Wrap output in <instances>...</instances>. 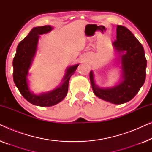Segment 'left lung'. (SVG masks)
I'll list each match as a JSON object with an SVG mask.
<instances>
[{"label": "left lung", "mask_w": 152, "mask_h": 152, "mask_svg": "<svg viewBox=\"0 0 152 152\" xmlns=\"http://www.w3.org/2000/svg\"><path fill=\"white\" fill-rule=\"evenodd\" d=\"M116 40L113 48L120 64L121 79L115 86L100 88L95 84L94 75L90 72V80L94 94L103 100L121 104L134 98L146 77L147 60L142 45L132 32L125 27L117 26Z\"/></svg>", "instance_id": "left-lung-1"}]
</instances>
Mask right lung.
<instances>
[{"instance_id": "add662e5", "label": "right lung", "mask_w": 152, "mask_h": 152, "mask_svg": "<svg viewBox=\"0 0 152 152\" xmlns=\"http://www.w3.org/2000/svg\"><path fill=\"white\" fill-rule=\"evenodd\" d=\"M50 26L35 27L26 38L18 43L15 57L13 59V79L14 84L24 98L32 104L39 107H52L65 98L68 93L70 77L75 73L79 64L67 68L59 86L48 92L37 95L32 93L29 86L28 76L38 46L39 35L50 32Z\"/></svg>"}]
</instances>
